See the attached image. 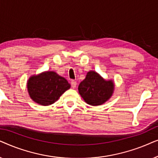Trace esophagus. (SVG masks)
Masks as SVG:
<instances>
[{"instance_id": "1", "label": "esophagus", "mask_w": 158, "mask_h": 158, "mask_svg": "<svg viewBox=\"0 0 158 158\" xmlns=\"http://www.w3.org/2000/svg\"><path fill=\"white\" fill-rule=\"evenodd\" d=\"M77 85V82L75 81H71V86H72L73 88H75V87H76Z\"/></svg>"}]
</instances>
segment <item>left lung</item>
Listing matches in <instances>:
<instances>
[{"instance_id":"obj_1","label":"left lung","mask_w":158,"mask_h":158,"mask_svg":"<svg viewBox=\"0 0 158 158\" xmlns=\"http://www.w3.org/2000/svg\"><path fill=\"white\" fill-rule=\"evenodd\" d=\"M114 90L113 81H106L95 71H89L78 86L80 95L90 106L104 103L111 98Z\"/></svg>"}]
</instances>
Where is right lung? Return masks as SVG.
Listing matches in <instances>:
<instances>
[{"instance_id":"obj_1","label":"right lung","mask_w":158,"mask_h":158,"mask_svg":"<svg viewBox=\"0 0 158 158\" xmlns=\"http://www.w3.org/2000/svg\"><path fill=\"white\" fill-rule=\"evenodd\" d=\"M70 88L68 81L53 71L32 75L27 81L30 98L42 106L52 104Z\"/></svg>"}]
</instances>
